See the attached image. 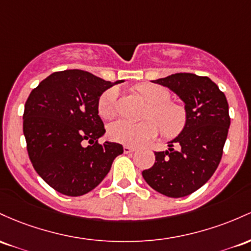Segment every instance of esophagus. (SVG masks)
<instances>
[{
  "instance_id": "34e87169",
  "label": "esophagus",
  "mask_w": 251,
  "mask_h": 251,
  "mask_svg": "<svg viewBox=\"0 0 251 251\" xmlns=\"http://www.w3.org/2000/svg\"><path fill=\"white\" fill-rule=\"evenodd\" d=\"M123 151H125L126 154H129V153H133V151H136V148L130 147V146H125V147H123Z\"/></svg>"
}]
</instances>
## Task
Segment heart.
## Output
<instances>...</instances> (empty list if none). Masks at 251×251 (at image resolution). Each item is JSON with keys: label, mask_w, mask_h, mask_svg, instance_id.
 Returning <instances> with one entry per match:
<instances>
[{"label": "heart", "mask_w": 251, "mask_h": 251, "mask_svg": "<svg viewBox=\"0 0 251 251\" xmlns=\"http://www.w3.org/2000/svg\"><path fill=\"white\" fill-rule=\"evenodd\" d=\"M139 94L149 103L145 114L146 121L129 122L116 121L109 126L108 134L111 140L126 146H140L155 139L160 128L166 136H176L184 129L186 114L181 106L170 102L171 95L162 86L155 84H142L137 86ZM118 89L116 86L105 90L100 96L97 110L104 120H110L116 115Z\"/></svg>", "instance_id": "b5f03b06"}]
</instances>
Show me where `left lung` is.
Segmentation results:
<instances>
[{"label":"left lung","instance_id":"left-lung-1","mask_svg":"<svg viewBox=\"0 0 251 251\" xmlns=\"http://www.w3.org/2000/svg\"><path fill=\"white\" fill-rule=\"evenodd\" d=\"M154 83L167 86L185 103L186 125L168 151H155V162L142 176L163 196L180 198L201 188L221 162L230 126L226 97L210 78L176 73Z\"/></svg>","mask_w":251,"mask_h":251}]
</instances>
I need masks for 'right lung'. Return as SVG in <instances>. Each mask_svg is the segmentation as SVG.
I'll return each instance as SVG.
<instances>
[{
    "instance_id": "1",
    "label": "right lung",
    "mask_w": 251,
    "mask_h": 251,
    "mask_svg": "<svg viewBox=\"0 0 251 251\" xmlns=\"http://www.w3.org/2000/svg\"><path fill=\"white\" fill-rule=\"evenodd\" d=\"M106 81L81 70H65L49 75L32 90L24 111V134L30 162L50 187L78 197L100 185L120 143L98 142L105 133L97 102Z\"/></svg>"
}]
</instances>
